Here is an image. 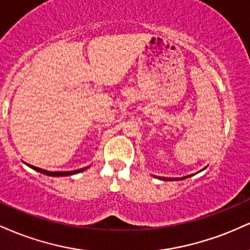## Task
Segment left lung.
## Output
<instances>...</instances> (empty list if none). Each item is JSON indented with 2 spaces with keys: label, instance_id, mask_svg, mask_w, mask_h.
Here are the masks:
<instances>
[{
  "label": "left lung",
  "instance_id": "left-lung-1",
  "mask_svg": "<svg viewBox=\"0 0 250 250\" xmlns=\"http://www.w3.org/2000/svg\"><path fill=\"white\" fill-rule=\"evenodd\" d=\"M188 177H191V176L182 177V178H165V177H163V178H162V177H156V178L162 179V180H182V179H186V178H188Z\"/></svg>",
  "mask_w": 250,
  "mask_h": 250
}]
</instances>
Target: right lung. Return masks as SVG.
<instances>
[{"label":"right lung","instance_id":"add662e5","mask_svg":"<svg viewBox=\"0 0 250 250\" xmlns=\"http://www.w3.org/2000/svg\"><path fill=\"white\" fill-rule=\"evenodd\" d=\"M31 169H34L36 171H38V172L43 173V174H46V176H53V177H60V176H71V174H76V173H79L81 171H85L87 167H83V169H79V170H74V171H64V172H52V171H46L44 169H41V167H34V165H30L28 164Z\"/></svg>","mask_w":250,"mask_h":250}]
</instances>
